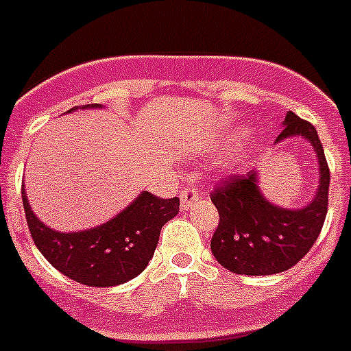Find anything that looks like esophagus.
Returning <instances> with one entry per match:
<instances>
[{
	"instance_id": "esophagus-1",
	"label": "esophagus",
	"mask_w": 351,
	"mask_h": 351,
	"mask_svg": "<svg viewBox=\"0 0 351 351\" xmlns=\"http://www.w3.org/2000/svg\"><path fill=\"white\" fill-rule=\"evenodd\" d=\"M198 200V191L195 190V186L188 184L182 188L181 191V210H190L191 206Z\"/></svg>"
}]
</instances>
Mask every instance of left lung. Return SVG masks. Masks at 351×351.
I'll use <instances>...</instances> for the list:
<instances>
[{
	"mask_svg": "<svg viewBox=\"0 0 351 351\" xmlns=\"http://www.w3.org/2000/svg\"><path fill=\"white\" fill-rule=\"evenodd\" d=\"M283 128L274 145L291 137L313 145L318 158V190L311 202L299 209L276 206L263 197L256 170L230 176L214 190L210 200L219 213V223L210 239V251L235 274L269 276L293 267L311 250L327 216L330 172L318 133L293 112H287Z\"/></svg>",
	"mask_w": 351,
	"mask_h": 351,
	"instance_id": "left-lung-1",
	"label": "left lung"
}]
</instances>
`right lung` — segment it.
Instances as JSON below:
<instances>
[{"label":"right lung","instance_id":"obj_1","mask_svg":"<svg viewBox=\"0 0 351 351\" xmlns=\"http://www.w3.org/2000/svg\"><path fill=\"white\" fill-rule=\"evenodd\" d=\"M101 105H82L100 108ZM77 110L70 108L68 112ZM23 204L31 237L52 267L88 287H117L137 278L153 258L161 226L179 213V198H158L142 191L126 209L100 226L58 232L31 210L23 186Z\"/></svg>","mask_w":351,"mask_h":351}]
</instances>
